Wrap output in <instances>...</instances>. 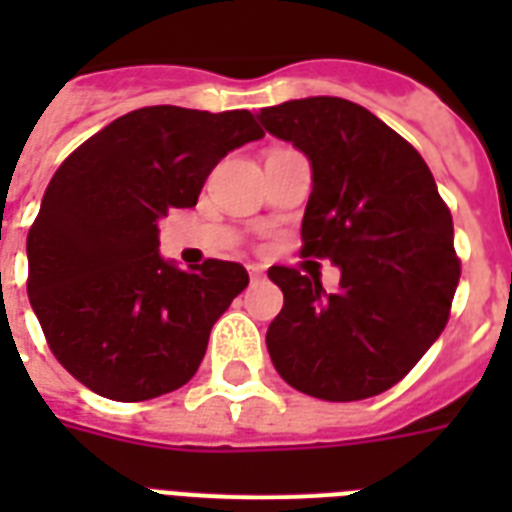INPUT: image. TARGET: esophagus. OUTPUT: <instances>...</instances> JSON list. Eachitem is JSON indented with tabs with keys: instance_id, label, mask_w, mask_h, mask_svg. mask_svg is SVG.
I'll list each match as a JSON object with an SVG mask.
<instances>
[{
	"instance_id": "esophagus-1",
	"label": "esophagus",
	"mask_w": 512,
	"mask_h": 512,
	"mask_svg": "<svg viewBox=\"0 0 512 512\" xmlns=\"http://www.w3.org/2000/svg\"><path fill=\"white\" fill-rule=\"evenodd\" d=\"M247 271H249V279L255 281H263L265 279V273H263V268H260V265H247Z\"/></svg>"
}]
</instances>
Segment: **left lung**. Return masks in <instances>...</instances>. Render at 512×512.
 I'll use <instances>...</instances> for the list:
<instances>
[{"mask_svg":"<svg viewBox=\"0 0 512 512\" xmlns=\"http://www.w3.org/2000/svg\"><path fill=\"white\" fill-rule=\"evenodd\" d=\"M260 122L311 162L303 255L340 268L335 295L313 273L268 271L284 292L265 335L273 366L313 398L377 396L409 374L449 321L460 284L449 207L422 156L358 103L289 100L263 108Z\"/></svg>","mask_w":512,"mask_h":512,"instance_id":"8db88e82","label":"left lung"}]
</instances>
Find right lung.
<instances>
[{"mask_svg": "<svg viewBox=\"0 0 512 512\" xmlns=\"http://www.w3.org/2000/svg\"><path fill=\"white\" fill-rule=\"evenodd\" d=\"M263 138L249 111L148 106L119 116L60 164L28 231V300L47 345L111 401L172 393L199 369L244 265L180 271L159 220L193 207L228 151Z\"/></svg>", "mask_w": 512, "mask_h": 512, "instance_id": "right-lung-1", "label": "right lung"}]
</instances>
